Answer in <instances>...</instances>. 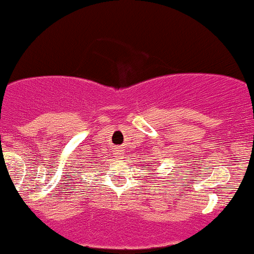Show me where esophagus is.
Listing matches in <instances>:
<instances>
[{
  "instance_id": "1",
  "label": "esophagus",
  "mask_w": 254,
  "mask_h": 254,
  "mask_svg": "<svg viewBox=\"0 0 254 254\" xmlns=\"http://www.w3.org/2000/svg\"><path fill=\"white\" fill-rule=\"evenodd\" d=\"M115 155H116V159L119 161H124L125 159V151L122 150V149H117L116 151H115Z\"/></svg>"
}]
</instances>
